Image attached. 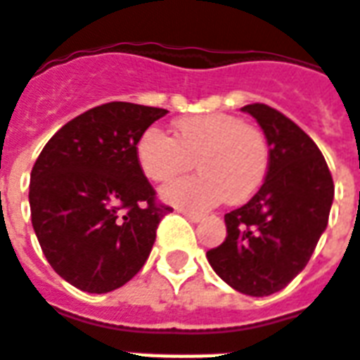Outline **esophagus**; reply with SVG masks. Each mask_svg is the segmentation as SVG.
<instances>
[{
	"label": "esophagus",
	"instance_id": "obj_1",
	"mask_svg": "<svg viewBox=\"0 0 360 360\" xmlns=\"http://www.w3.org/2000/svg\"><path fill=\"white\" fill-rule=\"evenodd\" d=\"M179 214H183L185 218L191 219V221H200L202 219V214L200 212H193V210H185V208H177Z\"/></svg>",
	"mask_w": 360,
	"mask_h": 360
}]
</instances>
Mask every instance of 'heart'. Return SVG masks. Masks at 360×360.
Instances as JSON below:
<instances>
[{"label": "heart", "instance_id": "1", "mask_svg": "<svg viewBox=\"0 0 360 360\" xmlns=\"http://www.w3.org/2000/svg\"><path fill=\"white\" fill-rule=\"evenodd\" d=\"M142 173L167 183L196 165L200 173L164 188V198L187 208L249 200L264 183L270 165L266 134L231 113H204L175 121L173 139L146 129L136 142Z\"/></svg>", "mask_w": 360, "mask_h": 360}]
</instances>
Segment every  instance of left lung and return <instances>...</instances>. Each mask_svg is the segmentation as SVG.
<instances>
[{"label": "left lung", "mask_w": 360, "mask_h": 360, "mask_svg": "<svg viewBox=\"0 0 360 360\" xmlns=\"http://www.w3.org/2000/svg\"><path fill=\"white\" fill-rule=\"evenodd\" d=\"M243 111L266 134L268 175L249 202L227 212L226 241L206 257L233 289L266 297L309 264L328 226L333 179L314 141L281 111L266 103H249Z\"/></svg>", "instance_id": "obj_1"}]
</instances>
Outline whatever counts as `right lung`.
Wrapping results in <instances>:
<instances>
[{
	"label": "right lung",
	"mask_w": 360,
	"mask_h": 360,
	"mask_svg": "<svg viewBox=\"0 0 360 360\" xmlns=\"http://www.w3.org/2000/svg\"><path fill=\"white\" fill-rule=\"evenodd\" d=\"M167 110L110 102L59 129L30 172V216L48 262L86 293L133 279L172 206L160 202L136 142Z\"/></svg>",
	"instance_id": "obj_1"
}]
</instances>
